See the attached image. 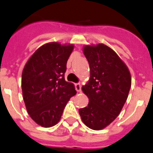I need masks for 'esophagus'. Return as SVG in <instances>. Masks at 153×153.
<instances>
[{
	"mask_svg": "<svg viewBox=\"0 0 153 153\" xmlns=\"http://www.w3.org/2000/svg\"><path fill=\"white\" fill-rule=\"evenodd\" d=\"M75 90H76L78 92H81V86L79 83L75 84Z\"/></svg>",
	"mask_w": 153,
	"mask_h": 153,
	"instance_id": "obj_1",
	"label": "esophagus"
}]
</instances>
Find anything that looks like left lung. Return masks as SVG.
<instances>
[{
  "label": "left lung",
  "instance_id": "8db88e82",
  "mask_svg": "<svg viewBox=\"0 0 153 153\" xmlns=\"http://www.w3.org/2000/svg\"><path fill=\"white\" fill-rule=\"evenodd\" d=\"M83 53L90 65V78L82 91L89 99L79 109L83 123L93 130H102L120 114L128 99L131 76L118 54L103 44L85 45Z\"/></svg>",
  "mask_w": 153,
  "mask_h": 153
}]
</instances>
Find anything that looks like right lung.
Listing matches in <instances>:
<instances>
[{"mask_svg":"<svg viewBox=\"0 0 153 153\" xmlns=\"http://www.w3.org/2000/svg\"><path fill=\"white\" fill-rule=\"evenodd\" d=\"M74 44L50 42L31 56L22 74V91L27 112L34 122L51 128L60 120L75 86L65 80L68 57Z\"/></svg>","mask_w":153,"mask_h":153,"instance_id":"obj_1","label":"right lung"}]
</instances>
